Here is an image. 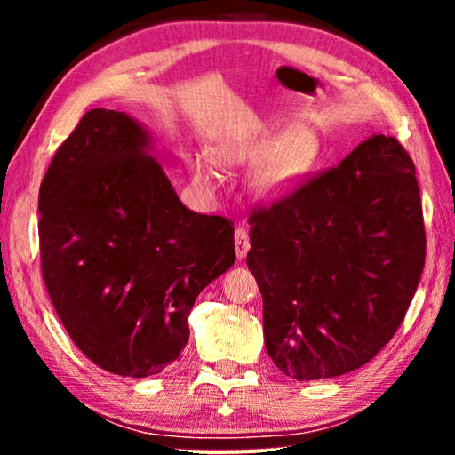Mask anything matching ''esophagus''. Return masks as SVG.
I'll return each instance as SVG.
<instances>
[{
    "instance_id": "1",
    "label": "esophagus",
    "mask_w": 455,
    "mask_h": 455,
    "mask_svg": "<svg viewBox=\"0 0 455 455\" xmlns=\"http://www.w3.org/2000/svg\"><path fill=\"white\" fill-rule=\"evenodd\" d=\"M235 246H236V259H244L246 252L251 249V238H249V230L238 227L235 230Z\"/></svg>"
}]
</instances>
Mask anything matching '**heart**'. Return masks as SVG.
<instances>
[{
	"label": "heart",
	"instance_id": "b5f03b06",
	"mask_svg": "<svg viewBox=\"0 0 455 455\" xmlns=\"http://www.w3.org/2000/svg\"><path fill=\"white\" fill-rule=\"evenodd\" d=\"M212 158L220 164H257L252 184L260 196L275 198L287 192L297 182L313 158L311 138L303 132H289L273 142L267 134H243L222 138L211 148ZM196 182L212 187L217 171L203 158L192 163Z\"/></svg>",
	"mask_w": 455,
	"mask_h": 455
}]
</instances>
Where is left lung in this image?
<instances>
[{
  "instance_id": "1",
  "label": "left lung",
  "mask_w": 455,
  "mask_h": 455,
  "mask_svg": "<svg viewBox=\"0 0 455 455\" xmlns=\"http://www.w3.org/2000/svg\"><path fill=\"white\" fill-rule=\"evenodd\" d=\"M246 255L273 363L299 381L371 361L402 325L426 263L415 166L394 136L249 214Z\"/></svg>"
}]
</instances>
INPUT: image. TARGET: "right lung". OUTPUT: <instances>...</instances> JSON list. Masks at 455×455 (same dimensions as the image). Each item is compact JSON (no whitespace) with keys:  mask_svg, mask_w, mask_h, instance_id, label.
Wrapping results in <instances>:
<instances>
[{"mask_svg":"<svg viewBox=\"0 0 455 455\" xmlns=\"http://www.w3.org/2000/svg\"><path fill=\"white\" fill-rule=\"evenodd\" d=\"M40 257L61 325L106 371L148 377L180 357L198 292L235 263V227L188 211L146 130L96 108L40 187Z\"/></svg>","mask_w":455,"mask_h":455,"instance_id":"add662e5","label":"right lung"}]
</instances>
